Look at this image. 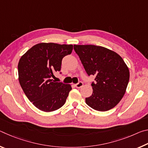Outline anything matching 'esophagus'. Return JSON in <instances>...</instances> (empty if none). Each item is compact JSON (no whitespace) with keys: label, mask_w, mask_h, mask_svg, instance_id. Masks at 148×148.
<instances>
[{"label":"esophagus","mask_w":148,"mask_h":148,"mask_svg":"<svg viewBox=\"0 0 148 148\" xmlns=\"http://www.w3.org/2000/svg\"><path fill=\"white\" fill-rule=\"evenodd\" d=\"M84 86V84L83 82H79V83H77V84L75 85V86H76V88H81V87Z\"/></svg>","instance_id":"1"}]
</instances>
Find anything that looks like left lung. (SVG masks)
I'll use <instances>...</instances> for the list:
<instances>
[{"instance_id": "left-lung-1", "label": "left lung", "mask_w": 148, "mask_h": 148, "mask_svg": "<svg viewBox=\"0 0 148 148\" xmlns=\"http://www.w3.org/2000/svg\"><path fill=\"white\" fill-rule=\"evenodd\" d=\"M87 74L95 76L92 93L86 102L97 111L104 112L119 103L126 92L129 70L122 57L112 50L95 45H74Z\"/></svg>"}]
</instances>
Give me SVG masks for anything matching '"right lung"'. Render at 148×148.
<instances>
[{"instance_id":"obj_1","label":"right lung","mask_w":148,"mask_h":148,"mask_svg":"<svg viewBox=\"0 0 148 148\" xmlns=\"http://www.w3.org/2000/svg\"><path fill=\"white\" fill-rule=\"evenodd\" d=\"M72 49L71 44L42 42L32 46L19 59L20 86L32 104L42 111H56L66 101L71 86L56 82L51 77L61 71L62 58Z\"/></svg>"}]
</instances>
